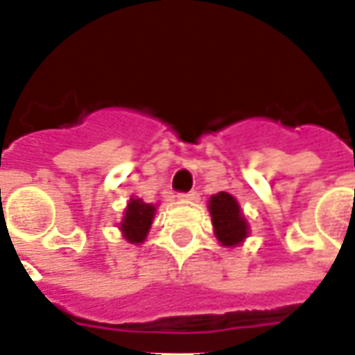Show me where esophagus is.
<instances>
[{"label":"esophagus","mask_w":355,"mask_h":355,"mask_svg":"<svg viewBox=\"0 0 355 355\" xmlns=\"http://www.w3.org/2000/svg\"><path fill=\"white\" fill-rule=\"evenodd\" d=\"M178 198H180V200H187V202H194V200H198V192H196V190H190V192H180V194H178Z\"/></svg>","instance_id":"obj_1"}]
</instances>
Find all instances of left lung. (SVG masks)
Segmentation results:
<instances>
[{
    "label": "left lung",
    "mask_w": 355,
    "mask_h": 355,
    "mask_svg": "<svg viewBox=\"0 0 355 355\" xmlns=\"http://www.w3.org/2000/svg\"><path fill=\"white\" fill-rule=\"evenodd\" d=\"M210 214L216 230V238L222 245H238L248 238V222L241 216L239 204L227 192H218L210 198Z\"/></svg>",
    "instance_id": "8db88e82"
}]
</instances>
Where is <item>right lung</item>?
<instances>
[{
  "instance_id": "1",
  "label": "right lung",
  "mask_w": 355,
  "mask_h": 355,
  "mask_svg": "<svg viewBox=\"0 0 355 355\" xmlns=\"http://www.w3.org/2000/svg\"><path fill=\"white\" fill-rule=\"evenodd\" d=\"M155 216L153 204H145L141 198H131L125 210V218L121 222L123 238L131 243H141L147 238V232L151 227Z\"/></svg>"
}]
</instances>
